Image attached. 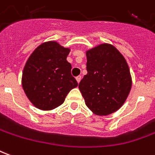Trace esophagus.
<instances>
[{
  "mask_svg": "<svg viewBox=\"0 0 155 155\" xmlns=\"http://www.w3.org/2000/svg\"><path fill=\"white\" fill-rule=\"evenodd\" d=\"M82 79V77L81 76H78V77H76V80H77V82L79 83L80 81Z\"/></svg>",
  "mask_w": 155,
  "mask_h": 155,
  "instance_id": "34e87169",
  "label": "esophagus"
}]
</instances>
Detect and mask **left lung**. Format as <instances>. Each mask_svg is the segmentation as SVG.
<instances>
[{
  "instance_id": "1",
  "label": "left lung",
  "mask_w": 155,
  "mask_h": 155,
  "mask_svg": "<svg viewBox=\"0 0 155 155\" xmlns=\"http://www.w3.org/2000/svg\"><path fill=\"white\" fill-rule=\"evenodd\" d=\"M87 71L78 87L93 114L109 115L124 104L132 78L124 56L113 45L103 43L86 52Z\"/></svg>"
}]
</instances>
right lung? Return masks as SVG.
<instances>
[{"label":"right lung","mask_w":155,"mask_h":155,"mask_svg":"<svg viewBox=\"0 0 155 155\" xmlns=\"http://www.w3.org/2000/svg\"><path fill=\"white\" fill-rule=\"evenodd\" d=\"M70 48L54 41L38 46L27 59L21 84L31 104L41 110H52L63 104L78 82L67 61Z\"/></svg>","instance_id":"1"}]
</instances>
